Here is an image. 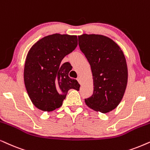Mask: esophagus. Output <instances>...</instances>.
<instances>
[{
    "mask_svg": "<svg viewBox=\"0 0 150 150\" xmlns=\"http://www.w3.org/2000/svg\"><path fill=\"white\" fill-rule=\"evenodd\" d=\"M77 81H78V82L79 83H81V79H80V77H77Z\"/></svg>",
    "mask_w": 150,
    "mask_h": 150,
    "instance_id": "1",
    "label": "esophagus"
}]
</instances>
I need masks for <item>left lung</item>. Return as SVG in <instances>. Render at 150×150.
<instances>
[{
  "instance_id": "8db88e82",
  "label": "left lung",
  "mask_w": 150,
  "mask_h": 150,
  "mask_svg": "<svg viewBox=\"0 0 150 150\" xmlns=\"http://www.w3.org/2000/svg\"><path fill=\"white\" fill-rule=\"evenodd\" d=\"M78 41L93 77V94L85 102L95 110L109 112L119 104L126 88L127 68L123 51L112 40L102 35L83 34Z\"/></svg>"
}]
</instances>
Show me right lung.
<instances>
[{"mask_svg": "<svg viewBox=\"0 0 150 150\" xmlns=\"http://www.w3.org/2000/svg\"><path fill=\"white\" fill-rule=\"evenodd\" d=\"M77 46L76 35L55 33L40 40L29 50L24 80L30 99L38 109L54 110L62 105L70 89L79 90L76 79L69 77L70 64L61 63Z\"/></svg>", "mask_w": 150, "mask_h": 150, "instance_id": "add662e5", "label": "right lung"}]
</instances>
